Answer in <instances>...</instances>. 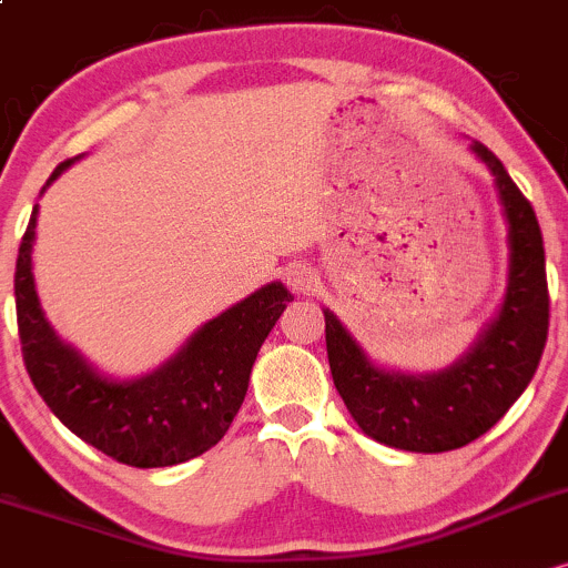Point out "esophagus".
<instances>
[{"label": "esophagus", "instance_id": "1", "mask_svg": "<svg viewBox=\"0 0 568 568\" xmlns=\"http://www.w3.org/2000/svg\"><path fill=\"white\" fill-rule=\"evenodd\" d=\"M286 284H290L292 292H297V295H311V292L316 290L318 276L314 267L292 265L290 271H286Z\"/></svg>", "mask_w": 568, "mask_h": 568}]
</instances>
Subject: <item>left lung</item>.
<instances>
[{"instance_id":"obj_1","label":"left lung","mask_w":568,"mask_h":568,"mask_svg":"<svg viewBox=\"0 0 568 568\" xmlns=\"http://www.w3.org/2000/svg\"><path fill=\"white\" fill-rule=\"evenodd\" d=\"M469 150L494 176L507 222V292L467 354L437 373L386 369L324 308L327 359L337 394L367 437L413 454L464 448L499 422L537 373L550 324L545 244L531 203L486 144Z\"/></svg>"}]
</instances>
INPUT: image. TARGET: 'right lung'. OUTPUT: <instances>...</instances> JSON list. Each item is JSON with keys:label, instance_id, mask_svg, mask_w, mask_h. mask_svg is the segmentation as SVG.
I'll use <instances>...</instances> for the list:
<instances>
[{"label": "right lung", "instance_id": "obj_1", "mask_svg": "<svg viewBox=\"0 0 568 568\" xmlns=\"http://www.w3.org/2000/svg\"><path fill=\"white\" fill-rule=\"evenodd\" d=\"M74 161L80 155L63 161L48 184ZM37 214L40 206L18 250L16 311L29 378L50 410L80 439L129 467H174L214 448L244 403L254 359L292 301L290 290L282 282L260 286L209 318L158 369L110 378L63 343L44 316L31 267Z\"/></svg>", "mask_w": 568, "mask_h": 568}]
</instances>
